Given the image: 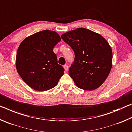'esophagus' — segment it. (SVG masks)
<instances>
[{
	"instance_id": "obj_1",
	"label": "esophagus",
	"mask_w": 132,
	"mask_h": 132,
	"mask_svg": "<svg viewBox=\"0 0 132 132\" xmlns=\"http://www.w3.org/2000/svg\"><path fill=\"white\" fill-rule=\"evenodd\" d=\"M63 68L64 69V70H65L66 71H68V66L64 65L63 66Z\"/></svg>"
}]
</instances>
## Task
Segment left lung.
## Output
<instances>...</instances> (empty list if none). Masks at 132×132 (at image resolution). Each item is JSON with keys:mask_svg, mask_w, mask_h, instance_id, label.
<instances>
[{"mask_svg": "<svg viewBox=\"0 0 132 132\" xmlns=\"http://www.w3.org/2000/svg\"><path fill=\"white\" fill-rule=\"evenodd\" d=\"M61 38L74 51L69 75L75 84L88 91L99 87L108 76L112 64V52L106 40L84 28L69 31Z\"/></svg>", "mask_w": 132, "mask_h": 132, "instance_id": "obj_1", "label": "left lung"}]
</instances>
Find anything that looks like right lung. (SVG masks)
Listing matches in <instances>:
<instances>
[{"mask_svg":"<svg viewBox=\"0 0 132 132\" xmlns=\"http://www.w3.org/2000/svg\"><path fill=\"white\" fill-rule=\"evenodd\" d=\"M61 40L55 31L46 30L28 37L20 45L15 60L17 72L34 90H50L63 75L64 69L53 51Z\"/></svg>","mask_w":132,"mask_h":132,"instance_id":"obj_1","label":"right lung"}]
</instances>
